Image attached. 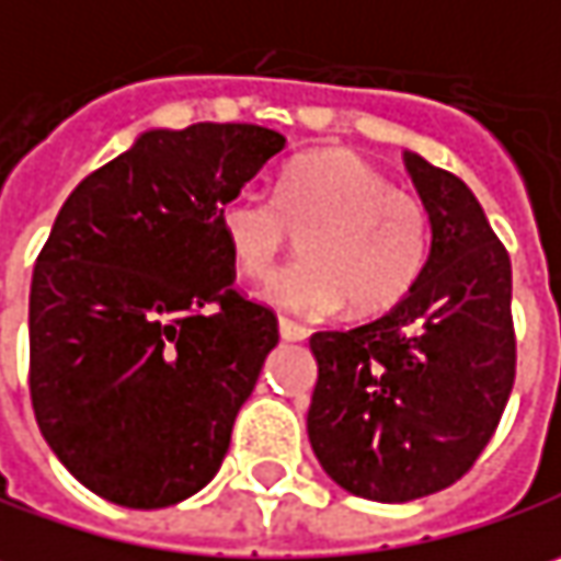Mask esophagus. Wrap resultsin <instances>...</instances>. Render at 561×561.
<instances>
[{
	"mask_svg": "<svg viewBox=\"0 0 561 561\" xmlns=\"http://www.w3.org/2000/svg\"><path fill=\"white\" fill-rule=\"evenodd\" d=\"M279 333H282V340H288V343L308 340V327H305V323H298V320H288V317H279Z\"/></svg>",
	"mask_w": 561,
	"mask_h": 561,
	"instance_id": "obj_1",
	"label": "esophagus"
}]
</instances>
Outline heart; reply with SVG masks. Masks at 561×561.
I'll return each instance as SVG.
<instances>
[{"instance_id":"heart-1","label":"heart","mask_w":561,"mask_h":561,"mask_svg":"<svg viewBox=\"0 0 561 561\" xmlns=\"http://www.w3.org/2000/svg\"><path fill=\"white\" fill-rule=\"evenodd\" d=\"M218 238L248 279L270 276L291 238L301 260L266 282L263 298L298 313H330L346 301L355 317L397 308L419 285L435 241L428 206L397 190L355 151H313L291 161L273 199L231 193L215 213Z\"/></svg>"}]
</instances>
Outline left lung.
<instances>
[{
  "mask_svg": "<svg viewBox=\"0 0 561 561\" xmlns=\"http://www.w3.org/2000/svg\"><path fill=\"white\" fill-rule=\"evenodd\" d=\"M407 168L435 221L422 279L375 320L311 336L313 454L371 502H412L470 473L517 368L508 250L460 178L419 154Z\"/></svg>",
  "mask_w": 561,
  "mask_h": 561,
  "instance_id": "1",
  "label": "left lung"
}]
</instances>
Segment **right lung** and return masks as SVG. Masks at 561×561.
Here are the masks:
<instances>
[{"mask_svg":"<svg viewBox=\"0 0 561 561\" xmlns=\"http://www.w3.org/2000/svg\"><path fill=\"white\" fill-rule=\"evenodd\" d=\"M282 146L253 123L154 129L56 215L31 279L27 387L94 495L168 508L218 473L279 320L234 288L215 213Z\"/></svg>","mask_w":561,"mask_h":561,"instance_id":"right-lung-1","label":"right lung"}]
</instances>
